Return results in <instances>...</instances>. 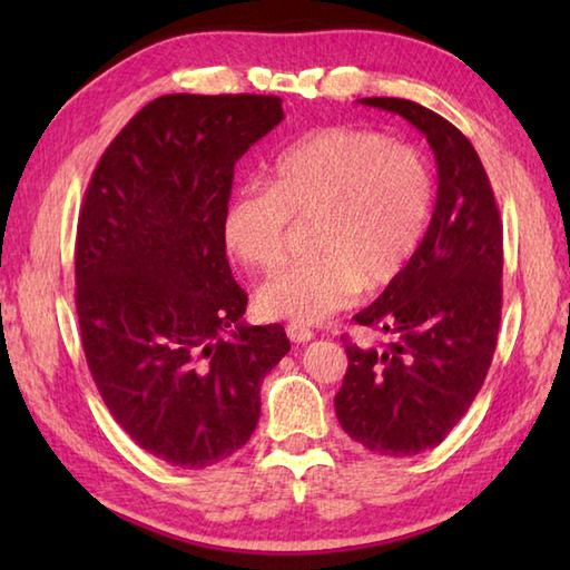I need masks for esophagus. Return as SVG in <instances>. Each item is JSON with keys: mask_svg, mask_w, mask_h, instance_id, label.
I'll return each mask as SVG.
<instances>
[{"mask_svg": "<svg viewBox=\"0 0 570 570\" xmlns=\"http://www.w3.org/2000/svg\"><path fill=\"white\" fill-rule=\"evenodd\" d=\"M286 335H288V341H292V343H308L313 337V331L306 328V325H301V323H288Z\"/></svg>", "mask_w": 570, "mask_h": 570, "instance_id": "1", "label": "esophagus"}]
</instances>
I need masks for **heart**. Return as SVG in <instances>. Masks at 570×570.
<instances>
[{"label":"heart","instance_id":"b5f03b06","mask_svg":"<svg viewBox=\"0 0 570 570\" xmlns=\"http://www.w3.org/2000/svg\"><path fill=\"white\" fill-rule=\"evenodd\" d=\"M433 205L431 166L380 131L328 127L274 159L269 186L227 203V249L254 269L282 257L294 220H308L313 254L288 259L257 288L266 316L316 323L365 288L392 284L419 252Z\"/></svg>","mask_w":570,"mask_h":570}]
</instances>
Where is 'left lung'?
Returning a JSON list of instances; mask_svg holds the SVG:
<instances>
[{
	"label": "left lung",
	"mask_w": 570,
	"mask_h": 570,
	"mask_svg": "<svg viewBox=\"0 0 570 570\" xmlns=\"http://www.w3.org/2000/svg\"><path fill=\"white\" fill-rule=\"evenodd\" d=\"M360 102L402 115L426 135L439 196L414 259L355 316L390 343L360 347L341 337L347 372L335 414L367 451L416 455L453 431L488 377L502 318V220L485 166L463 131L411 100Z\"/></svg>",
	"instance_id": "left-lung-1"
}]
</instances>
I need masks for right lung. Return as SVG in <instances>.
Returning <instances> with one entry per match:
<instances>
[{
	"label": "right lung",
	"instance_id": "obj_1",
	"mask_svg": "<svg viewBox=\"0 0 570 570\" xmlns=\"http://www.w3.org/2000/svg\"><path fill=\"white\" fill-rule=\"evenodd\" d=\"M282 119L276 95H164L112 139L85 190V360L129 439L178 468L249 441L264 374L292 350L284 325L242 323L247 294L223 237L235 164Z\"/></svg>",
	"mask_w": 570,
	"mask_h": 570
}]
</instances>
